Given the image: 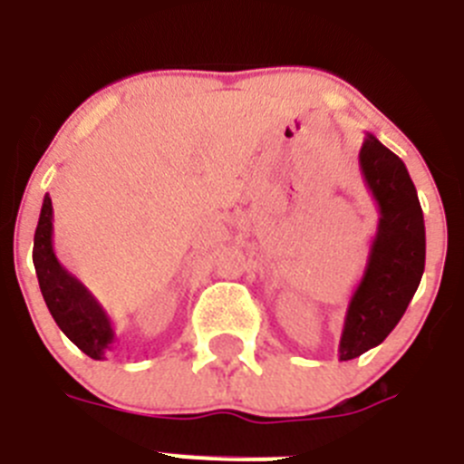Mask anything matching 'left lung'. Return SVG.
Returning a JSON list of instances; mask_svg holds the SVG:
<instances>
[{"label":"left lung","mask_w":464,"mask_h":464,"mask_svg":"<svg viewBox=\"0 0 464 464\" xmlns=\"http://www.w3.org/2000/svg\"><path fill=\"white\" fill-rule=\"evenodd\" d=\"M362 180L379 208L365 270L346 307L340 361L382 344L402 319L425 270V222L419 194L398 154L365 133L358 154Z\"/></svg>","instance_id":"obj_1"}]
</instances>
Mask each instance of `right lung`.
I'll return each instance as SVG.
<instances>
[{"mask_svg": "<svg viewBox=\"0 0 464 464\" xmlns=\"http://www.w3.org/2000/svg\"><path fill=\"white\" fill-rule=\"evenodd\" d=\"M34 268L41 294L60 331L94 361H103L115 342L111 316L85 284L69 273L53 249V201L44 196L39 227L34 233Z\"/></svg>", "mask_w": 464, "mask_h": 464, "instance_id": "add662e5", "label": "right lung"}]
</instances>
